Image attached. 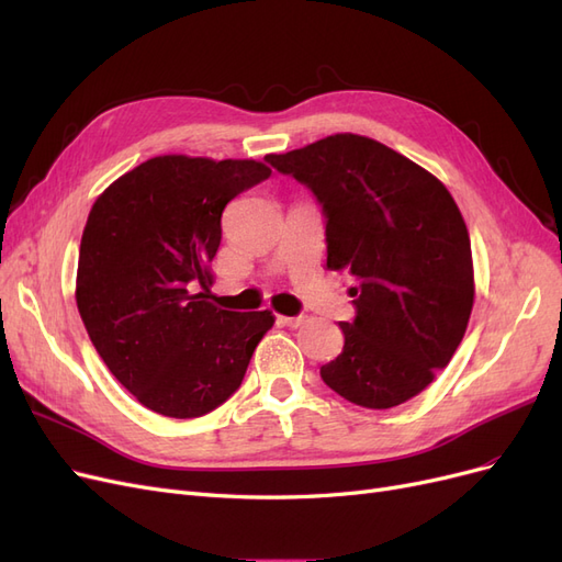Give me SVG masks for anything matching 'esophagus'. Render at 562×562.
I'll use <instances>...</instances> for the list:
<instances>
[{"mask_svg": "<svg viewBox=\"0 0 562 562\" xmlns=\"http://www.w3.org/2000/svg\"><path fill=\"white\" fill-rule=\"evenodd\" d=\"M277 321L281 323V326H288V328H300L304 323V316H277Z\"/></svg>", "mask_w": 562, "mask_h": 562, "instance_id": "34e87169", "label": "esophagus"}]
</instances>
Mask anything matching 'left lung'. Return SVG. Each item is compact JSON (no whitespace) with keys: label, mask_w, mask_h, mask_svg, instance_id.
Returning a JSON list of instances; mask_svg holds the SVG:
<instances>
[{"label":"left lung","mask_w":562,"mask_h":562,"mask_svg":"<svg viewBox=\"0 0 562 562\" xmlns=\"http://www.w3.org/2000/svg\"><path fill=\"white\" fill-rule=\"evenodd\" d=\"M267 161L316 196L328 269L353 281L356 316L339 323L345 347L321 366L323 382L372 411L417 396L450 363L473 307L469 232L446 184L353 133Z\"/></svg>","instance_id":"obj_1"}]
</instances>
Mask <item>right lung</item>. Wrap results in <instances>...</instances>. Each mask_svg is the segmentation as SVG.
Returning <instances> with one entry per match:
<instances>
[{"instance_id":"add662e5","label":"right lung","mask_w":562,"mask_h":562,"mask_svg":"<svg viewBox=\"0 0 562 562\" xmlns=\"http://www.w3.org/2000/svg\"><path fill=\"white\" fill-rule=\"evenodd\" d=\"M271 176L252 159L155 157L114 180L79 246L77 307L100 359L149 411L192 419L241 386L274 326L206 300L227 203Z\"/></svg>"}]
</instances>
